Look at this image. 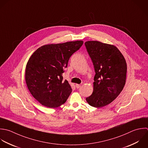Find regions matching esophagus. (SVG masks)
Here are the masks:
<instances>
[{
    "instance_id": "esophagus-1",
    "label": "esophagus",
    "mask_w": 148,
    "mask_h": 148,
    "mask_svg": "<svg viewBox=\"0 0 148 148\" xmlns=\"http://www.w3.org/2000/svg\"><path fill=\"white\" fill-rule=\"evenodd\" d=\"M75 86H76V88H77V89H79V88L81 87V85H79V84H76Z\"/></svg>"
}]
</instances>
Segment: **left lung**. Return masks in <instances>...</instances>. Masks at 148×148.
Wrapping results in <instances>:
<instances>
[{"mask_svg":"<svg viewBox=\"0 0 148 148\" xmlns=\"http://www.w3.org/2000/svg\"><path fill=\"white\" fill-rule=\"evenodd\" d=\"M85 44L96 73L93 93L86 100L90 106L101 108L112 102L122 91L126 80V62L114 45L98 41H88Z\"/></svg>","mask_w":148,"mask_h":148,"instance_id":"1","label":"left lung"}]
</instances>
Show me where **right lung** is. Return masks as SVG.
<instances>
[{
	"instance_id": "obj_1",
	"label": "right lung",
	"mask_w": 148,
	"mask_h": 148,
	"mask_svg": "<svg viewBox=\"0 0 148 148\" xmlns=\"http://www.w3.org/2000/svg\"><path fill=\"white\" fill-rule=\"evenodd\" d=\"M83 43L77 40L47 44L31 55L26 66L25 81L31 95L41 104L52 108L66 101L72 89L69 82L63 80V69Z\"/></svg>"
}]
</instances>
